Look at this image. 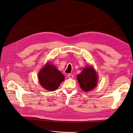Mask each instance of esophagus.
<instances>
[{"label": "esophagus", "mask_w": 133, "mask_h": 133, "mask_svg": "<svg viewBox=\"0 0 133 133\" xmlns=\"http://www.w3.org/2000/svg\"><path fill=\"white\" fill-rule=\"evenodd\" d=\"M73 75L72 74H68V77L69 78H73Z\"/></svg>", "instance_id": "34e87169"}]
</instances>
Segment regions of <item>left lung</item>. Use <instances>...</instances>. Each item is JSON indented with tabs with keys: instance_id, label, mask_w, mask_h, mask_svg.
I'll return each mask as SVG.
<instances>
[{
	"instance_id": "1",
	"label": "left lung",
	"mask_w": 133,
	"mask_h": 133,
	"mask_svg": "<svg viewBox=\"0 0 133 133\" xmlns=\"http://www.w3.org/2000/svg\"><path fill=\"white\" fill-rule=\"evenodd\" d=\"M77 78L81 88L85 91L93 89L98 81L95 70L89 66L85 68L80 74L77 76Z\"/></svg>"
}]
</instances>
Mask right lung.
Listing matches in <instances>:
<instances>
[{
  "instance_id": "obj_1",
  "label": "right lung",
  "mask_w": 133,
  "mask_h": 133,
  "mask_svg": "<svg viewBox=\"0 0 133 133\" xmlns=\"http://www.w3.org/2000/svg\"><path fill=\"white\" fill-rule=\"evenodd\" d=\"M39 79L41 85L47 90L54 91L64 80L63 74L55 66L47 64L39 73Z\"/></svg>"
}]
</instances>
